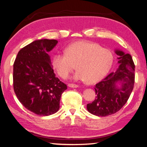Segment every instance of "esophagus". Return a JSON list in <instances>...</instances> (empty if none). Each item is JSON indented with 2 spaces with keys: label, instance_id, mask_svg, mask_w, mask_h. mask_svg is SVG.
I'll use <instances>...</instances> for the list:
<instances>
[{
  "label": "esophagus",
  "instance_id": "34e87169",
  "mask_svg": "<svg viewBox=\"0 0 147 147\" xmlns=\"http://www.w3.org/2000/svg\"><path fill=\"white\" fill-rule=\"evenodd\" d=\"M68 87H71V88H78V87H79V85H76V84H71V83H69Z\"/></svg>",
  "mask_w": 147,
  "mask_h": 147
}]
</instances>
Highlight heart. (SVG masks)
<instances>
[{"label":"heart","mask_w":147,"mask_h":147,"mask_svg":"<svg viewBox=\"0 0 147 147\" xmlns=\"http://www.w3.org/2000/svg\"><path fill=\"white\" fill-rule=\"evenodd\" d=\"M114 56L112 52L98 44L87 40H79L67 46L65 53L53 56L52 64L58 75L66 78L75 68L74 79L87 80L89 83L98 82L111 69Z\"/></svg>","instance_id":"heart-1"}]
</instances>
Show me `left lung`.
Masks as SVG:
<instances>
[{"instance_id":"1","label":"left lung","mask_w":147,"mask_h":147,"mask_svg":"<svg viewBox=\"0 0 147 147\" xmlns=\"http://www.w3.org/2000/svg\"><path fill=\"white\" fill-rule=\"evenodd\" d=\"M119 66L96 84V94L93 102L87 104V109L97 116H109L119 111L127 102L135 83V64L131 56L116 49Z\"/></svg>"}]
</instances>
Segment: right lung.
I'll use <instances>...</instances> for the list:
<instances>
[{"label": "right lung", "instance_id": "add662e5", "mask_svg": "<svg viewBox=\"0 0 147 147\" xmlns=\"http://www.w3.org/2000/svg\"><path fill=\"white\" fill-rule=\"evenodd\" d=\"M57 43L55 39L35 40L18 52L13 63L16 95L25 108L39 116L57 112L61 95L67 89L54 73L48 54Z\"/></svg>", "mask_w": 147, "mask_h": 147}]
</instances>
